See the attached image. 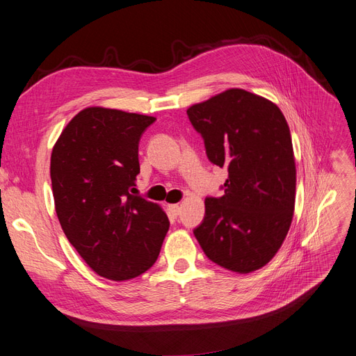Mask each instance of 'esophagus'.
Wrapping results in <instances>:
<instances>
[{
	"instance_id": "1",
	"label": "esophagus",
	"mask_w": 356,
	"mask_h": 356,
	"mask_svg": "<svg viewBox=\"0 0 356 356\" xmlns=\"http://www.w3.org/2000/svg\"><path fill=\"white\" fill-rule=\"evenodd\" d=\"M168 210L170 211V215L178 216L179 211H181V206L179 204H168Z\"/></svg>"
}]
</instances>
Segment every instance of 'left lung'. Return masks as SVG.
<instances>
[{
  "label": "left lung",
  "instance_id": "obj_1",
  "mask_svg": "<svg viewBox=\"0 0 356 356\" xmlns=\"http://www.w3.org/2000/svg\"><path fill=\"white\" fill-rule=\"evenodd\" d=\"M211 163L227 168L222 197H207L194 235L223 268L251 273L285 241L295 209L296 168L289 125L268 99L227 89L187 109Z\"/></svg>",
  "mask_w": 356,
  "mask_h": 356
}]
</instances>
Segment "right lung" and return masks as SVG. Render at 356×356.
Returning <instances> with one entry per match:
<instances>
[{
  "instance_id": "add662e5",
  "label": "right lung",
  "mask_w": 356,
  "mask_h": 356,
  "mask_svg": "<svg viewBox=\"0 0 356 356\" xmlns=\"http://www.w3.org/2000/svg\"><path fill=\"white\" fill-rule=\"evenodd\" d=\"M154 121L90 106L67 124L52 149V193L63 231L93 272L109 280L143 275L169 229L159 204L131 194L138 141Z\"/></svg>"
}]
</instances>
